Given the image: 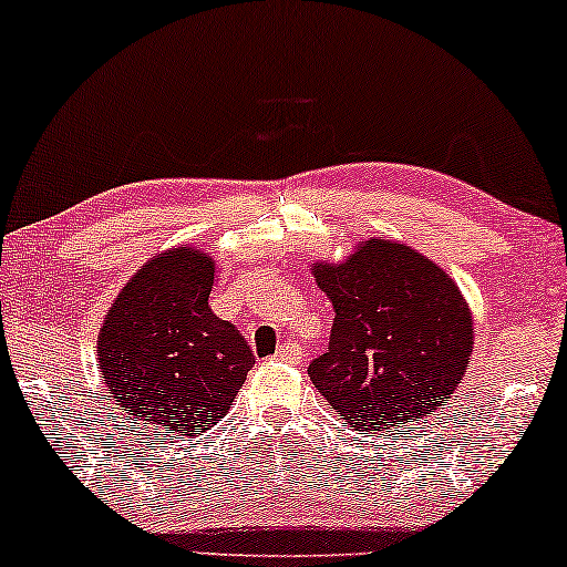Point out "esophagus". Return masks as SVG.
<instances>
[{"mask_svg":"<svg viewBox=\"0 0 567 567\" xmlns=\"http://www.w3.org/2000/svg\"><path fill=\"white\" fill-rule=\"evenodd\" d=\"M277 361H285V363H300V358H303V348H300V342L296 340H288L282 342V346L277 348Z\"/></svg>","mask_w":567,"mask_h":567,"instance_id":"1","label":"esophagus"}]
</instances>
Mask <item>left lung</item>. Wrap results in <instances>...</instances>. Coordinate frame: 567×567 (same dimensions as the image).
Masks as SVG:
<instances>
[{
	"label": "left lung",
	"mask_w": 567,
	"mask_h": 567,
	"mask_svg": "<svg viewBox=\"0 0 567 567\" xmlns=\"http://www.w3.org/2000/svg\"><path fill=\"white\" fill-rule=\"evenodd\" d=\"M311 271L334 324L308 374L355 432L419 426L453 398L474 353V313L440 264L400 240L369 238Z\"/></svg>",
	"instance_id": "obj_1"
}]
</instances>
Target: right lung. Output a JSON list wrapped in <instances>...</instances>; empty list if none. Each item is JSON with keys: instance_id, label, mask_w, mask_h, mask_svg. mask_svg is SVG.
I'll list each match as a JSON object with an SVG mask.
<instances>
[{"instance_id": "right-lung-1", "label": "right lung", "mask_w": 567, "mask_h": 567, "mask_svg": "<svg viewBox=\"0 0 567 567\" xmlns=\"http://www.w3.org/2000/svg\"><path fill=\"white\" fill-rule=\"evenodd\" d=\"M212 285V256L183 243L143 264L104 313L102 382L156 434L185 440L219 424L256 363L238 329L214 317Z\"/></svg>"}]
</instances>
